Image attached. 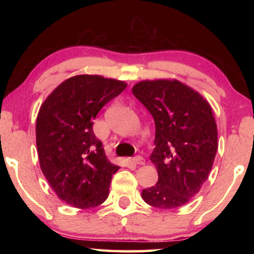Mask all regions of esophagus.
<instances>
[{
    "label": "esophagus",
    "instance_id": "obj_1",
    "mask_svg": "<svg viewBox=\"0 0 254 254\" xmlns=\"http://www.w3.org/2000/svg\"><path fill=\"white\" fill-rule=\"evenodd\" d=\"M132 162L134 163V165H144L145 160L141 156H136L134 158H132Z\"/></svg>",
    "mask_w": 254,
    "mask_h": 254
}]
</instances>
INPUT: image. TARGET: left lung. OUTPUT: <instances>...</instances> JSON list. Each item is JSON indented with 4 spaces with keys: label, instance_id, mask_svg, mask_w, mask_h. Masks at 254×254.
Masks as SVG:
<instances>
[{
    "label": "left lung",
    "instance_id": "left-lung-1",
    "mask_svg": "<svg viewBox=\"0 0 254 254\" xmlns=\"http://www.w3.org/2000/svg\"><path fill=\"white\" fill-rule=\"evenodd\" d=\"M132 93L156 124V148L150 160L157 168L158 182L143 189L142 198L161 209L184 206L207 180L217 151L212 107L177 79L139 81Z\"/></svg>",
    "mask_w": 254,
    "mask_h": 254
}]
</instances>
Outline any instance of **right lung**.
<instances>
[{
    "instance_id": "right-lung-1",
    "label": "right lung",
    "mask_w": 254,
    "mask_h": 254,
    "mask_svg": "<svg viewBox=\"0 0 254 254\" xmlns=\"http://www.w3.org/2000/svg\"><path fill=\"white\" fill-rule=\"evenodd\" d=\"M127 88L122 80L77 75L63 81L42 103L36 137L40 168L59 199L77 208L96 207L109 196L113 175L93 121Z\"/></svg>"
}]
</instances>
